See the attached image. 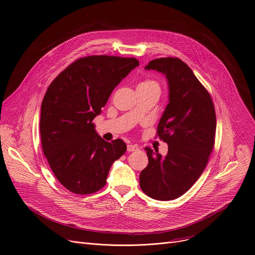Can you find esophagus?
Here are the masks:
<instances>
[{"label": "esophagus", "mask_w": 255, "mask_h": 255, "mask_svg": "<svg viewBox=\"0 0 255 255\" xmlns=\"http://www.w3.org/2000/svg\"><path fill=\"white\" fill-rule=\"evenodd\" d=\"M138 150H139V148H138L137 145L129 144V145L127 146V151H128V152H134V151H138Z\"/></svg>", "instance_id": "obj_1"}]
</instances>
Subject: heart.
I'll return each instance as SVG.
<instances>
[{
	"mask_svg": "<svg viewBox=\"0 0 255 255\" xmlns=\"http://www.w3.org/2000/svg\"><path fill=\"white\" fill-rule=\"evenodd\" d=\"M141 84H156V82H154L153 80H145V81L142 82Z\"/></svg>",
	"mask_w": 255,
	"mask_h": 255,
	"instance_id": "b5f03b06",
	"label": "heart"
}]
</instances>
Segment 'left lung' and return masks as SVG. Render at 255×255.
I'll return each mask as SVG.
<instances>
[{"label": "left lung", "instance_id": "obj_1", "mask_svg": "<svg viewBox=\"0 0 255 255\" xmlns=\"http://www.w3.org/2000/svg\"><path fill=\"white\" fill-rule=\"evenodd\" d=\"M145 69L161 72L168 81L169 103L157 127L168 153L162 157L158 149L145 148L149 162L140 173V187L153 199L173 200L191 188L207 165L215 144L214 104L181 59H155Z\"/></svg>", "mask_w": 255, "mask_h": 255}]
</instances>
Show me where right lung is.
<instances>
[{
	"label": "right lung",
	"mask_w": 255,
	"mask_h": 255,
	"mask_svg": "<svg viewBox=\"0 0 255 255\" xmlns=\"http://www.w3.org/2000/svg\"><path fill=\"white\" fill-rule=\"evenodd\" d=\"M138 65L135 58L83 57L48 87L41 106L42 148L54 175L69 191L86 195L102 189L111 165L126 152L123 140H103L92 121Z\"/></svg>",
	"instance_id": "1"
}]
</instances>
